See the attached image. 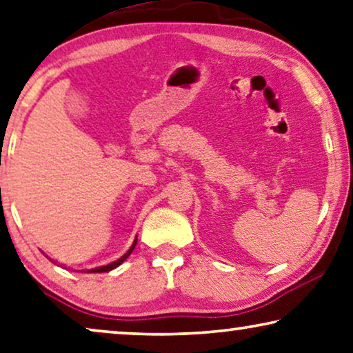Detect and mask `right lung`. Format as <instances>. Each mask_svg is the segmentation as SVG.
I'll use <instances>...</instances> for the list:
<instances>
[{
    "label": "right lung",
    "instance_id": "right-lung-1",
    "mask_svg": "<svg viewBox=\"0 0 353 353\" xmlns=\"http://www.w3.org/2000/svg\"><path fill=\"white\" fill-rule=\"evenodd\" d=\"M136 243H138V239H134V243H133V245L130 247V250L126 252V254L123 255V256H120L119 260H115V261H112V263H109V265H106V266H99V268H93V270L90 271V272H108V271H110V270H114V268H117L119 265H122V263L128 259L130 256V254L131 252H133V249L136 247Z\"/></svg>",
    "mask_w": 353,
    "mask_h": 353
}]
</instances>
